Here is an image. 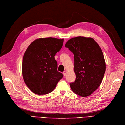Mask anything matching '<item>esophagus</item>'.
Listing matches in <instances>:
<instances>
[{
  "instance_id": "1",
  "label": "esophagus",
  "mask_w": 125,
  "mask_h": 125,
  "mask_svg": "<svg viewBox=\"0 0 125 125\" xmlns=\"http://www.w3.org/2000/svg\"><path fill=\"white\" fill-rule=\"evenodd\" d=\"M63 75H64V76H65L66 75V74H67V72H66V71H63Z\"/></svg>"
}]
</instances>
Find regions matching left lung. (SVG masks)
Listing matches in <instances>:
<instances>
[{
	"mask_svg": "<svg viewBox=\"0 0 125 125\" xmlns=\"http://www.w3.org/2000/svg\"><path fill=\"white\" fill-rule=\"evenodd\" d=\"M65 47L74 54L75 81L71 89L82 97L91 95L101 83L106 64L99 45L91 37L78 36L70 39Z\"/></svg>",
	"mask_w": 125,
	"mask_h": 125,
	"instance_id": "obj_1",
	"label": "left lung"
}]
</instances>
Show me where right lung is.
<instances>
[{
    "instance_id": "obj_1",
    "label": "right lung",
    "mask_w": 125,
    "mask_h": 125,
    "mask_svg": "<svg viewBox=\"0 0 125 125\" xmlns=\"http://www.w3.org/2000/svg\"><path fill=\"white\" fill-rule=\"evenodd\" d=\"M63 42V39L41 38L33 42L26 50L23 59V77L26 86L34 93L42 95L51 92L63 77L57 71L55 58Z\"/></svg>"
}]
</instances>
